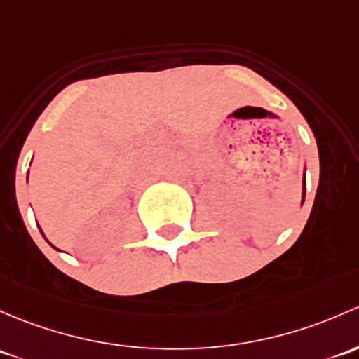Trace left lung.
I'll return each mask as SVG.
<instances>
[{
	"mask_svg": "<svg viewBox=\"0 0 359 359\" xmlns=\"http://www.w3.org/2000/svg\"><path fill=\"white\" fill-rule=\"evenodd\" d=\"M304 187H306V182H303V199H304Z\"/></svg>",
	"mask_w": 359,
	"mask_h": 359,
	"instance_id": "left-lung-1",
	"label": "left lung"
}]
</instances>
